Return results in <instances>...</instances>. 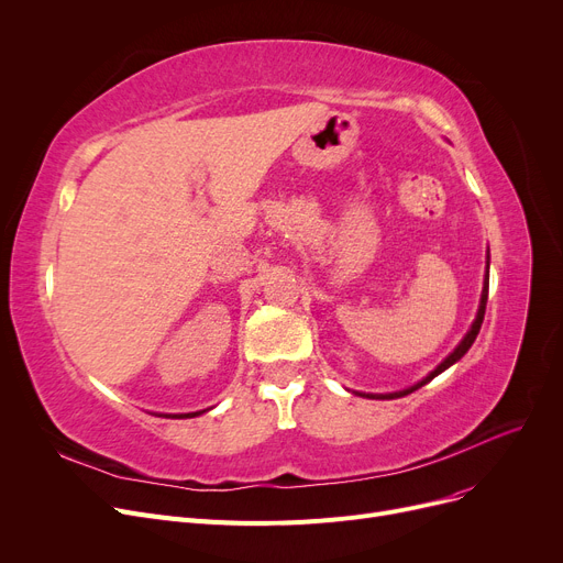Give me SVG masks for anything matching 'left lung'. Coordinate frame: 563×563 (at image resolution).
<instances>
[{
	"label": "left lung",
	"mask_w": 563,
	"mask_h": 563,
	"mask_svg": "<svg viewBox=\"0 0 563 563\" xmlns=\"http://www.w3.org/2000/svg\"><path fill=\"white\" fill-rule=\"evenodd\" d=\"M488 266H490V255L486 253V274H484V289H482V299H479V308H477V317H475V321L470 323V329H467V333L463 335V340L456 344V349L450 353V356L442 361L433 372H429L422 380H418V383H412L410 388H404V390H397V393H356V395H361V397H369V399H399V397H406V395H410V393H416L418 388H422V386H427V383L431 380V378H435L438 374H442L445 369H450L454 363H459L465 353H467V349L472 346V342L477 340V335H479V329H482V321H484V312H486V301H488Z\"/></svg>",
	"instance_id": "obj_1"
}]
</instances>
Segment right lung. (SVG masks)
<instances>
[{
    "label": "right lung",
    "instance_id": "right-lung-1",
    "mask_svg": "<svg viewBox=\"0 0 563 563\" xmlns=\"http://www.w3.org/2000/svg\"><path fill=\"white\" fill-rule=\"evenodd\" d=\"M210 408H205V410H196V412H162L164 418H173V420H185V418H196V416H202V412H207Z\"/></svg>",
    "mask_w": 563,
    "mask_h": 563
}]
</instances>
